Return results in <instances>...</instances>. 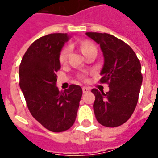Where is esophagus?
<instances>
[{
	"mask_svg": "<svg viewBox=\"0 0 158 158\" xmlns=\"http://www.w3.org/2000/svg\"><path fill=\"white\" fill-rule=\"evenodd\" d=\"M89 88H88V87H82V92H83V93H88V92H89Z\"/></svg>",
	"mask_w": 158,
	"mask_h": 158,
	"instance_id": "obj_1",
	"label": "esophagus"
}]
</instances>
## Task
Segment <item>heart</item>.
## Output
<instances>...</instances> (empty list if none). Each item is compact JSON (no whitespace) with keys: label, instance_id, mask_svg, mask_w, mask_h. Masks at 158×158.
Masks as SVG:
<instances>
[{"label":"heart","instance_id":"1","mask_svg":"<svg viewBox=\"0 0 158 158\" xmlns=\"http://www.w3.org/2000/svg\"><path fill=\"white\" fill-rule=\"evenodd\" d=\"M93 48H95V46L89 41H84V42H82L81 44V50L82 53H85L86 52L89 51V50L93 49ZM69 52V47H68V46L64 47L61 51L60 55H59V61H60L61 64H64V63L66 62L67 57H68ZM79 78L81 80H82V81H85L86 75L85 74H81V75H79Z\"/></svg>","mask_w":158,"mask_h":158}]
</instances>
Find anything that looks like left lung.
Returning a JSON list of instances; mask_svg holds the SVG:
<instances>
[{
  "label": "left lung",
  "mask_w": 158,
  "mask_h": 158,
  "mask_svg": "<svg viewBox=\"0 0 158 158\" xmlns=\"http://www.w3.org/2000/svg\"><path fill=\"white\" fill-rule=\"evenodd\" d=\"M86 34L101 46L104 65L100 82L109 87L106 93L92 89L95 118L104 127H119L130 118L138 103L143 81L140 62L133 50L118 38L100 32Z\"/></svg>",
  "instance_id": "left-lung-1"
}]
</instances>
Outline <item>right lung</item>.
Masks as SVG:
<instances>
[{
  "instance_id": "add662e5",
  "label": "right lung",
  "mask_w": 158,
  "mask_h": 158,
  "mask_svg": "<svg viewBox=\"0 0 158 158\" xmlns=\"http://www.w3.org/2000/svg\"><path fill=\"white\" fill-rule=\"evenodd\" d=\"M67 33H52L35 40L19 64V87L32 117L47 130L61 132L75 123L82 89L71 84L59 91L56 86L59 55Z\"/></svg>"
}]
</instances>
